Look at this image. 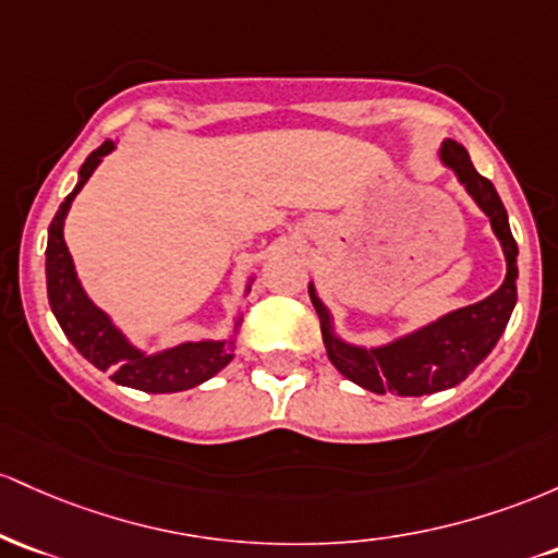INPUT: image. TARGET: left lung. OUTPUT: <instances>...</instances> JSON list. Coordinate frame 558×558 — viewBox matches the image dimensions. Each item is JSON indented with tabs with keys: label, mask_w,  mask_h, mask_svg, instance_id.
<instances>
[{
	"label": "left lung",
	"mask_w": 558,
	"mask_h": 558,
	"mask_svg": "<svg viewBox=\"0 0 558 558\" xmlns=\"http://www.w3.org/2000/svg\"><path fill=\"white\" fill-rule=\"evenodd\" d=\"M442 166L459 177L464 190L472 195L480 210L490 218L500 247L506 255V279L493 295L466 308L450 311L427 327L398 337L379 348H361L340 340L331 327V313L316 295L313 281L308 284L311 303L322 322V337L329 361L337 372L363 390L396 392V396H432L464 381L482 361L487 359L509 324L517 305V242L511 236L509 216L500 203L493 181H487L469 160V153L459 142L446 140L440 147Z\"/></svg>",
	"instance_id": "left-lung-1"
}]
</instances>
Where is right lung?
Wrapping results in <instances>:
<instances>
[{
	"label": "right lung",
	"instance_id": "1",
	"mask_svg": "<svg viewBox=\"0 0 558 558\" xmlns=\"http://www.w3.org/2000/svg\"><path fill=\"white\" fill-rule=\"evenodd\" d=\"M116 149V142H102L89 158L84 160L78 171V184L54 213L49 223L47 240V295L52 305L54 318L60 329L65 331L73 348L94 363L99 372H110V379L123 387H134L142 392H181L190 387L203 385L205 379L216 377L227 363L234 359V340H199L181 342L177 348H168L162 353L147 355L126 340L121 329L110 322L105 311H99L84 292L76 277L71 253H68L62 227L71 210L73 197L81 186L89 181L94 168L102 162L105 155ZM240 327V322H236ZM234 327V329H236Z\"/></svg>",
	"mask_w": 558,
	"mask_h": 558
}]
</instances>
